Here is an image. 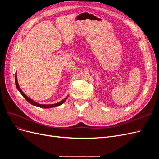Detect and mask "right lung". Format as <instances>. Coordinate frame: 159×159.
Wrapping results in <instances>:
<instances>
[{
	"instance_id": "add662e5",
	"label": "right lung",
	"mask_w": 159,
	"mask_h": 159,
	"mask_svg": "<svg viewBox=\"0 0 159 159\" xmlns=\"http://www.w3.org/2000/svg\"><path fill=\"white\" fill-rule=\"evenodd\" d=\"M15 84H16V88L17 89L20 91V93L22 94V95L23 96L24 98H25L28 102H29L30 104L33 105H35V106H37V107H42V108H51V107H56V106H59V105H61L62 103H64L65 101L66 100V99L68 98V97H67L66 98H65L64 99H63L62 101H61V102H60L59 103H55V104H51V105H42V104H39L38 103L35 102H34L33 100H32L31 99H30L28 97V96H26L25 93H24L22 92V91L21 90V89L20 88V87H19V85L18 84V81H17V76H16V74L15 75Z\"/></svg>"
}]
</instances>
